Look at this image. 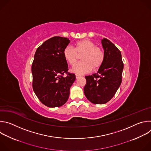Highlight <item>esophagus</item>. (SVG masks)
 <instances>
[{
  "mask_svg": "<svg viewBox=\"0 0 151 151\" xmlns=\"http://www.w3.org/2000/svg\"><path fill=\"white\" fill-rule=\"evenodd\" d=\"M81 76L80 75H77V74H76L75 75V77H76V78L77 79V78H79Z\"/></svg>",
  "mask_w": 151,
  "mask_h": 151,
  "instance_id": "1",
  "label": "esophagus"
}]
</instances>
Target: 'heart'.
<instances>
[{
  "label": "heart",
  "instance_id": "b5f03b06",
  "mask_svg": "<svg viewBox=\"0 0 151 151\" xmlns=\"http://www.w3.org/2000/svg\"><path fill=\"white\" fill-rule=\"evenodd\" d=\"M82 61L76 64L72 71L78 74H85L92 69H99L104 61V54L101 48L96 46L95 43L90 39H83L75 43V48L67 46L63 50V56L65 60L71 66L75 65L78 55Z\"/></svg>",
  "mask_w": 151,
  "mask_h": 151
}]
</instances>
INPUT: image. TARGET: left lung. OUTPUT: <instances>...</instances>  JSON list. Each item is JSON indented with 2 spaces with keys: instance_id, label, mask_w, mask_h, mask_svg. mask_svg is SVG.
Instances as JSON below:
<instances>
[{
  "instance_id": "obj_1",
  "label": "left lung",
  "mask_w": 151,
  "mask_h": 151,
  "mask_svg": "<svg viewBox=\"0 0 151 151\" xmlns=\"http://www.w3.org/2000/svg\"><path fill=\"white\" fill-rule=\"evenodd\" d=\"M104 58L98 72L86 76L84 94L87 99L96 104L106 103L115 96L122 82L124 63L121 53L112 42L101 40Z\"/></svg>"
}]
</instances>
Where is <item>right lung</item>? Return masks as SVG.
Masks as SVG:
<instances>
[{
  "mask_svg": "<svg viewBox=\"0 0 151 151\" xmlns=\"http://www.w3.org/2000/svg\"><path fill=\"white\" fill-rule=\"evenodd\" d=\"M69 42L67 37L54 36L43 43L35 54L32 65L33 89L40 102L50 107L66 103L76 79L75 74L68 72L63 56V50Z\"/></svg>",
  "mask_w": 151,
  "mask_h": 151,
  "instance_id": "add662e5",
  "label": "right lung"
}]
</instances>
